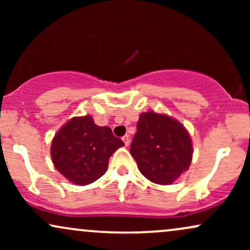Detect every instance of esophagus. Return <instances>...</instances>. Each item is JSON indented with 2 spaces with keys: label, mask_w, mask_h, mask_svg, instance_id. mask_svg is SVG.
<instances>
[{
  "label": "esophagus",
  "mask_w": 250,
  "mask_h": 250,
  "mask_svg": "<svg viewBox=\"0 0 250 250\" xmlns=\"http://www.w3.org/2000/svg\"><path fill=\"white\" fill-rule=\"evenodd\" d=\"M122 140H123V142H125V146H129V143H130V136H129L128 134H125V136L122 137Z\"/></svg>",
  "instance_id": "34e87169"
}]
</instances>
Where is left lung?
I'll list each match as a JSON object with an SVG mask.
<instances>
[{
    "label": "left lung",
    "mask_w": 250,
    "mask_h": 250,
    "mask_svg": "<svg viewBox=\"0 0 250 250\" xmlns=\"http://www.w3.org/2000/svg\"><path fill=\"white\" fill-rule=\"evenodd\" d=\"M130 154L148 180L170 185L188 169L193 147L188 131L180 122L148 111L140 115Z\"/></svg>",
    "instance_id": "1"
}]
</instances>
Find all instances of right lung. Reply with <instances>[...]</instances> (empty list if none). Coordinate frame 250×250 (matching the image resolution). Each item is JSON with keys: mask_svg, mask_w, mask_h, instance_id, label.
Wrapping results in <instances>:
<instances>
[{"mask_svg": "<svg viewBox=\"0 0 250 250\" xmlns=\"http://www.w3.org/2000/svg\"><path fill=\"white\" fill-rule=\"evenodd\" d=\"M122 146L110 128L96 125L91 116L74 117L54 137L51 160L65 179L85 186L105 173L109 157Z\"/></svg>", "mask_w": 250, "mask_h": 250, "instance_id": "obj_1", "label": "right lung"}]
</instances>
